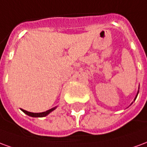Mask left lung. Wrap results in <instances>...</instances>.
<instances>
[{
    "label": "left lung",
    "mask_w": 147,
    "mask_h": 147,
    "mask_svg": "<svg viewBox=\"0 0 147 147\" xmlns=\"http://www.w3.org/2000/svg\"><path fill=\"white\" fill-rule=\"evenodd\" d=\"M139 90H138V92H137V94H136V98H135V99H134V101H135V100L136 99V98H137V96H138V94H139ZM131 104H132V103H131Z\"/></svg>",
    "instance_id": "obj_1"
}]
</instances>
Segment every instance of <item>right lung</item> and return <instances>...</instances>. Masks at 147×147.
Returning <instances> with one entry per match:
<instances>
[{
    "label": "right lung",
    "mask_w": 147,
    "mask_h": 147,
    "mask_svg": "<svg viewBox=\"0 0 147 147\" xmlns=\"http://www.w3.org/2000/svg\"><path fill=\"white\" fill-rule=\"evenodd\" d=\"M57 106H56V107H53V108L50 109H49V110L45 111V112H42V113H30V112H28V111H26L23 109H20L21 110L24 112V113L27 114L28 116H30V117H46L47 115L50 113L51 112L56 109Z\"/></svg>",
    "instance_id": "right-lung-1"
}]
</instances>
